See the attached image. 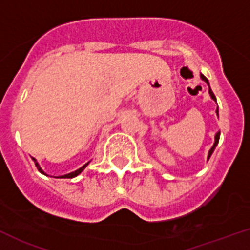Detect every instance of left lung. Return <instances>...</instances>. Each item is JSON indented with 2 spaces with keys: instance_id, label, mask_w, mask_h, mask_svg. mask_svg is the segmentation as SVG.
Listing matches in <instances>:
<instances>
[{
  "instance_id": "left-lung-1",
  "label": "left lung",
  "mask_w": 250,
  "mask_h": 250,
  "mask_svg": "<svg viewBox=\"0 0 250 250\" xmlns=\"http://www.w3.org/2000/svg\"><path fill=\"white\" fill-rule=\"evenodd\" d=\"M201 78H202V80L204 81V82L207 83V84H208V87H209V91H208V92H209V96H210V98H212L213 101H215V102H217V98H215L214 93H213V91H212V89H210V86H209L208 80H207V78L204 77V76L202 75V73H201ZM215 113H217V116H218V108H217V111H215ZM219 136H220V133H219V132H218V133L215 134V137H214V145H213V146H212V148H210V149H209V152H208V157H207V159L210 158V156H212L213 152H214L215 147H217V145H218V142H219Z\"/></svg>"
}]
</instances>
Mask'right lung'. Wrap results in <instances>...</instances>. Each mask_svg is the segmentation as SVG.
Listing matches in <instances>:
<instances>
[{
    "instance_id": "add662e5",
    "label": "right lung",
    "mask_w": 250,
    "mask_h": 250,
    "mask_svg": "<svg viewBox=\"0 0 250 250\" xmlns=\"http://www.w3.org/2000/svg\"><path fill=\"white\" fill-rule=\"evenodd\" d=\"M33 159V162H35V164H36V167H37V169L40 170V172L42 173V174H44V175H47L46 173L43 172V169H42L41 167H40V164H38V162L36 161V158H32ZM89 164V162H87L86 164H84V166H82V167L81 168H78L77 170H75V172H71V173H68V174H64V175H58V177H55V178H75V177H77L78 174H81V173L83 172V170H84V168L87 167V166H88Z\"/></svg>"
}]
</instances>
